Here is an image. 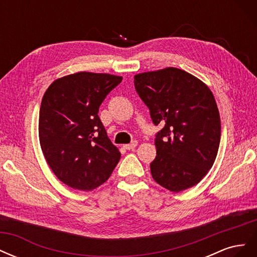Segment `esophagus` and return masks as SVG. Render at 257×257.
<instances>
[{
    "instance_id": "1",
    "label": "esophagus",
    "mask_w": 257,
    "mask_h": 257,
    "mask_svg": "<svg viewBox=\"0 0 257 257\" xmlns=\"http://www.w3.org/2000/svg\"><path fill=\"white\" fill-rule=\"evenodd\" d=\"M136 146H137V142H136V141H134V142H132V143H131V144H128V145H124L123 147L125 148L126 150H133Z\"/></svg>"
}]
</instances>
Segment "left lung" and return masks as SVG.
Returning a JSON list of instances; mask_svg holds the SVG:
<instances>
[{"mask_svg": "<svg viewBox=\"0 0 257 257\" xmlns=\"http://www.w3.org/2000/svg\"><path fill=\"white\" fill-rule=\"evenodd\" d=\"M134 85L154 125H163L154 139L153 179L176 193L192 188L212 167L220 146L221 120L212 92L176 67L135 75Z\"/></svg>", "mask_w": 257, "mask_h": 257, "instance_id": "left-lung-1", "label": "left lung"}]
</instances>
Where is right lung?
<instances>
[{"instance_id":"1","label":"right lung","mask_w":257,"mask_h":257,"mask_svg":"<svg viewBox=\"0 0 257 257\" xmlns=\"http://www.w3.org/2000/svg\"><path fill=\"white\" fill-rule=\"evenodd\" d=\"M121 81L119 76L81 72L53 81L45 92L38 122L42 150L53 174L73 189H96L120 161L97 113Z\"/></svg>"}]
</instances>
